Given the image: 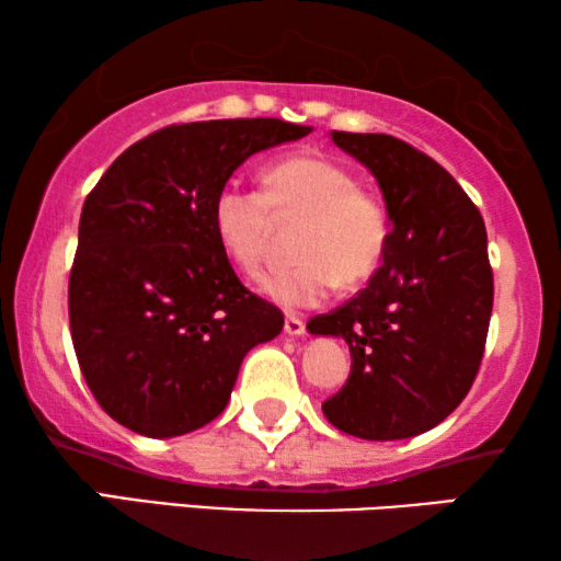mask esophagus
I'll return each mask as SVG.
<instances>
[{
	"label": "esophagus",
	"mask_w": 561,
	"mask_h": 561,
	"mask_svg": "<svg viewBox=\"0 0 561 561\" xmlns=\"http://www.w3.org/2000/svg\"><path fill=\"white\" fill-rule=\"evenodd\" d=\"M283 329H286V334H290V336L306 334L304 319L301 317H294V313H290V317H286V324H283Z\"/></svg>",
	"instance_id": "1"
}]
</instances>
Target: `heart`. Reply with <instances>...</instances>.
Masks as SVG:
<instances>
[{
	"mask_svg": "<svg viewBox=\"0 0 561 561\" xmlns=\"http://www.w3.org/2000/svg\"><path fill=\"white\" fill-rule=\"evenodd\" d=\"M217 240L229 263L255 273L278 221H298L294 255L260 278V290L283 309H311L334 286L370 280L390 242V209L378 191L357 183L342 160L301 152L263 171V191L225 183L211 204Z\"/></svg>",
	"mask_w": 561,
	"mask_h": 561,
	"instance_id": "1",
	"label": "heart"
}]
</instances>
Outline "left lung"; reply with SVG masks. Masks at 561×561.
Segmentation results:
<instances>
[{
  "instance_id": "obj_1",
  "label": "left lung",
  "mask_w": 561,
  "mask_h": 561,
  "mask_svg": "<svg viewBox=\"0 0 561 561\" xmlns=\"http://www.w3.org/2000/svg\"><path fill=\"white\" fill-rule=\"evenodd\" d=\"M370 168L390 209L382 265L347 304L309 321L350 344L352 373L324 416L370 442L442 424L478 378L493 313V267L478 206L426 152L390 135L332 133Z\"/></svg>"
}]
</instances>
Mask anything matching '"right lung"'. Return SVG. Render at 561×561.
Listing matches in <instances>:
<instances>
[{"mask_svg": "<svg viewBox=\"0 0 561 561\" xmlns=\"http://www.w3.org/2000/svg\"><path fill=\"white\" fill-rule=\"evenodd\" d=\"M311 127L211 119L156 129L122 152L83 202L68 319L96 403L145 436L217 419L242 357L283 313L242 286L214 232L211 204L252 152Z\"/></svg>", "mask_w": 561, "mask_h": 561, "instance_id": "right-lung-1", "label": "right lung"}]
</instances>
